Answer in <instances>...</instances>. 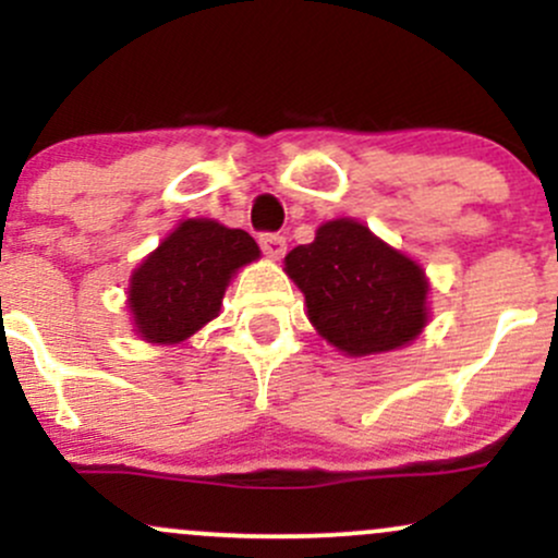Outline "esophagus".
Masks as SVG:
<instances>
[{
  "mask_svg": "<svg viewBox=\"0 0 558 558\" xmlns=\"http://www.w3.org/2000/svg\"><path fill=\"white\" fill-rule=\"evenodd\" d=\"M259 246L270 259H280L286 254V239L280 233H262Z\"/></svg>",
  "mask_w": 558,
  "mask_h": 558,
  "instance_id": "obj_1",
  "label": "esophagus"
}]
</instances>
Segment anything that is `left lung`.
Returning a JSON list of instances; mask_svg holds the SVG:
<instances>
[{
	"instance_id": "8db88e82",
	"label": "left lung",
	"mask_w": 558,
	"mask_h": 558,
	"mask_svg": "<svg viewBox=\"0 0 558 558\" xmlns=\"http://www.w3.org/2000/svg\"><path fill=\"white\" fill-rule=\"evenodd\" d=\"M283 270L304 293L312 328L343 356L401 349L430 319L420 262L354 217L323 222L315 241L286 254Z\"/></svg>"
}]
</instances>
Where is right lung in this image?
I'll list each match as a JSON object with an SVG mask.
<instances>
[{"instance_id": "obj_1", "label": "right lung", "mask_w": 558, "mask_h": 558, "mask_svg": "<svg viewBox=\"0 0 558 558\" xmlns=\"http://www.w3.org/2000/svg\"><path fill=\"white\" fill-rule=\"evenodd\" d=\"M262 257L246 230L189 217L141 259L128 283L133 332L146 343L189 341L220 315L230 278Z\"/></svg>"}]
</instances>
